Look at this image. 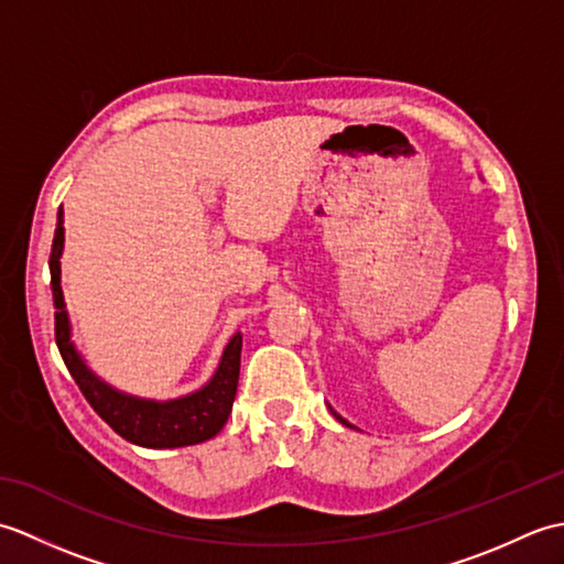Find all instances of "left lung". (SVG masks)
Here are the masks:
<instances>
[{
    "label": "left lung",
    "instance_id": "8db88e82",
    "mask_svg": "<svg viewBox=\"0 0 564 564\" xmlns=\"http://www.w3.org/2000/svg\"><path fill=\"white\" fill-rule=\"evenodd\" d=\"M337 419H339V422H341V424H346V422H344V419H341V416H337ZM346 426H351V424H346Z\"/></svg>",
    "mask_w": 564,
    "mask_h": 564
}]
</instances>
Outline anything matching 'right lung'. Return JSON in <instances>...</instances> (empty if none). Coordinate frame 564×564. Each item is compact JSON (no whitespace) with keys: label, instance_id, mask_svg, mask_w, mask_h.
I'll list each match as a JSON object with an SVG mask.
<instances>
[{"label":"right lung","instance_id":"right-lung-1","mask_svg":"<svg viewBox=\"0 0 564 564\" xmlns=\"http://www.w3.org/2000/svg\"><path fill=\"white\" fill-rule=\"evenodd\" d=\"M65 227L63 208L57 210V227L51 249V289L55 303V341L59 356L75 378L82 394L94 406L106 424L118 436L145 448H178L194 446L213 438L225 426L227 416L232 412V402L237 394L239 380V354H242V334H235L223 354V361L215 370L213 380L206 388L188 394L182 400L154 402L138 400L128 394L116 392L106 386L91 370L82 364L79 354L69 341V325L65 313V297L59 289V254H63Z\"/></svg>","mask_w":564,"mask_h":564}]
</instances>
